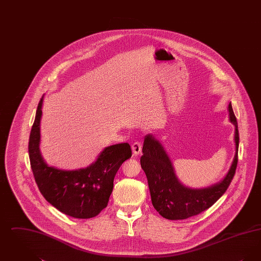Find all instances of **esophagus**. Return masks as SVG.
Wrapping results in <instances>:
<instances>
[{
  "instance_id": "esophagus-1",
  "label": "esophagus",
  "mask_w": 261,
  "mask_h": 261,
  "mask_svg": "<svg viewBox=\"0 0 261 261\" xmlns=\"http://www.w3.org/2000/svg\"><path fill=\"white\" fill-rule=\"evenodd\" d=\"M132 151H133V154L135 155H139L141 152H142V144L140 142H135L132 144Z\"/></svg>"
}]
</instances>
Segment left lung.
Here are the masks:
<instances>
[{"label": "left lung", "mask_w": 261, "mask_h": 261, "mask_svg": "<svg viewBox=\"0 0 261 261\" xmlns=\"http://www.w3.org/2000/svg\"><path fill=\"white\" fill-rule=\"evenodd\" d=\"M229 120L235 126V156L223 179L210 187L195 189L182 184L175 173L173 163L160 140L152 134L144 139L141 166L145 171L151 203L162 217L182 220L206 211L222 197L236 171L239 149V131L232 103L228 106Z\"/></svg>", "instance_id": "1"}]
</instances>
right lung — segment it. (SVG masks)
<instances>
[{
    "mask_svg": "<svg viewBox=\"0 0 261 261\" xmlns=\"http://www.w3.org/2000/svg\"><path fill=\"white\" fill-rule=\"evenodd\" d=\"M43 101L44 96L38 105L28 145L31 169L38 188L46 200L62 213L79 219L95 217L107 207L115 174L131 158V147L128 143L107 147L85 168L63 170L50 166L40 150Z\"/></svg>",
    "mask_w": 261,
    "mask_h": 261,
    "instance_id": "obj_1",
    "label": "right lung"
}]
</instances>
